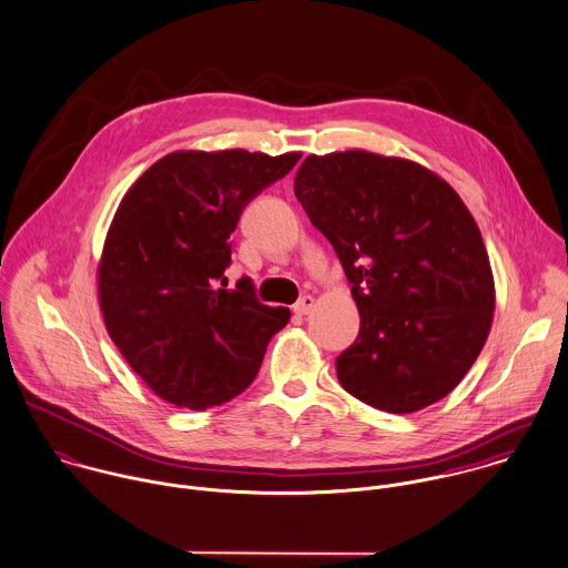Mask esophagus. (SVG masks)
<instances>
[{
	"mask_svg": "<svg viewBox=\"0 0 568 568\" xmlns=\"http://www.w3.org/2000/svg\"><path fill=\"white\" fill-rule=\"evenodd\" d=\"M312 307H314V296H303V298H298V303L294 305V312L298 314V316H307L310 312H312Z\"/></svg>",
	"mask_w": 568,
	"mask_h": 568,
	"instance_id": "esophagus-1",
	"label": "esophagus"
}]
</instances>
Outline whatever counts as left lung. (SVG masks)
<instances>
[{
  "mask_svg": "<svg viewBox=\"0 0 568 568\" xmlns=\"http://www.w3.org/2000/svg\"><path fill=\"white\" fill-rule=\"evenodd\" d=\"M294 193L334 245L359 312L336 357L342 388L386 413H415L465 377L487 341L494 278L453 186L402 158L310 155Z\"/></svg>",
  "mask_w": 568,
  "mask_h": 568,
  "instance_id": "left-lung-1",
  "label": "left lung"
}]
</instances>
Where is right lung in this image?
Masks as SVG:
<instances>
[{
  "label": "right lung",
  "instance_id": "add662e5",
  "mask_svg": "<svg viewBox=\"0 0 568 568\" xmlns=\"http://www.w3.org/2000/svg\"><path fill=\"white\" fill-rule=\"evenodd\" d=\"M301 153L178 151L122 197L99 265L103 318L144 384L180 408L243 393L290 310L267 307L241 276L227 287L230 234L243 209Z\"/></svg>",
  "mask_w": 568,
  "mask_h": 568
}]
</instances>
